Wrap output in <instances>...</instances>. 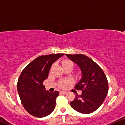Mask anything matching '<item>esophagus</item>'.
<instances>
[{
	"label": "esophagus",
	"instance_id": "34e87169",
	"mask_svg": "<svg viewBox=\"0 0 125 125\" xmlns=\"http://www.w3.org/2000/svg\"><path fill=\"white\" fill-rule=\"evenodd\" d=\"M60 93H61V94H63V95H65V94H66V93H67V92H63V91H60Z\"/></svg>",
	"mask_w": 125,
	"mask_h": 125
}]
</instances>
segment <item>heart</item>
<instances>
[{"instance_id": "obj_1", "label": "heart", "mask_w": 125, "mask_h": 125, "mask_svg": "<svg viewBox=\"0 0 125 125\" xmlns=\"http://www.w3.org/2000/svg\"><path fill=\"white\" fill-rule=\"evenodd\" d=\"M67 63H72L73 64V63L71 62V61H69V60H65V61L63 62V65H65V64H67ZM67 82H68V81H63V82H61L60 84V87H65V85H66V83H67Z\"/></svg>"}]
</instances>
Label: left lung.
<instances>
[{"label": "left lung", "mask_w": 125, "mask_h": 125, "mask_svg": "<svg viewBox=\"0 0 125 125\" xmlns=\"http://www.w3.org/2000/svg\"><path fill=\"white\" fill-rule=\"evenodd\" d=\"M79 67L82 77L75 88L82 90L70 103L71 107L82 114L96 111L104 101L108 92V82L102 69L89 57L83 54H66Z\"/></svg>", "instance_id": "1"}]
</instances>
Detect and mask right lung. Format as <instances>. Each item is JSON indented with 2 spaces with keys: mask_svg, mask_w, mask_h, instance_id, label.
Here are the masks:
<instances>
[{
  "mask_svg": "<svg viewBox=\"0 0 125 125\" xmlns=\"http://www.w3.org/2000/svg\"><path fill=\"white\" fill-rule=\"evenodd\" d=\"M64 54H50L37 57L23 70L17 83L22 104L30 114L38 118L48 116L54 110L59 92L51 93L45 89L52 65Z\"/></svg>",
  "mask_w": 125,
  "mask_h": 125,
  "instance_id": "add662e5",
  "label": "right lung"
}]
</instances>
